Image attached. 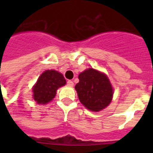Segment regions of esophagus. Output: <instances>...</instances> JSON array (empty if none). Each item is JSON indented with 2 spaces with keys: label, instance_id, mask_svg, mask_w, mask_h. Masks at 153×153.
<instances>
[{
  "label": "esophagus",
  "instance_id": "esophagus-1",
  "mask_svg": "<svg viewBox=\"0 0 153 153\" xmlns=\"http://www.w3.org/2000/svg\"><path fill=\"white\" fill-rule=\"evenodd\" d=\"M67 85L69 86H74V82L72 81H71V80H68V81H67Z\"/></svg>",
  "mask_w": 153,
  "mask_h": 153
}]
</instances>
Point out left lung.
Masks as SVG:
<instances>
[{
	"instance_id": "8db88e82",
	"label": "left lung",
	"mask_w": 153,
	"mask_h": 153,
	"mask_svg": "<svg viewBox=\"0 0 153 153\" xmlns=\"http://www.w3.org/2000/svg\"><path fill=\"white\" fill-rule=\"evenodd\" d=\"M75 90L82 104L93 112L101 111L111 102L114 90L104 73L89 68L80 73Z\"/></svg>"
}]
</instances>
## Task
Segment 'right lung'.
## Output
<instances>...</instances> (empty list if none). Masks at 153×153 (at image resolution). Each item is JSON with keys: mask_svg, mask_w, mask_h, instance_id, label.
Segmentation results:
<instances>
[{"mask_svg": "<svg viewBox=\"0 0 153 153\" xmlns=\"http://www.w3.org/2000/svg\"><path fill=\"white\" fill-rule=\"evenodd\" d=\"M65 84L66 79L61 73L47 70L42 73L32 88L33 98L38 104H47L55 98L58 89Z\"/></svg>", "mask_w": 153, "mask_h": 153, "instance_id": "add662e5", "label": "right lung"}]
</instances>
